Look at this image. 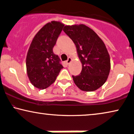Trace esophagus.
I'll return each instance as SVG.
<instances>
[{
  "label": "esophagus",
  "instance_id": "34e87169",
  "mask_svg": "<svg viewBox=\"0 0 134 134\" xmlns=\"http://www.w3.org/2000/svg\"><path fill=\"white\" fill-rule=\"evenodd\" d=\"M71 58L68 57V60L66 61V63L67 65H69V64L71 63Z\"/></svg>",
  "mask_w": 134,
  "mask_h": 134
}]
</instances>
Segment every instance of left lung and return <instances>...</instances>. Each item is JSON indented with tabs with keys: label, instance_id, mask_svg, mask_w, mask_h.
I'll use <instances>...</instances> for the list:
<instances>
[{
	"label": "left lung",
	"instance_id": "8db88e82",
	"mask_svg": "<svg viewBox=\"0 0 134 134\" xmlns=\"http://www.w3.org/2000/svg\"><path fill=\"white\" fill-rule=\"evenodd\" d=\"M65 32L76 45L82 69L72 76L75 84L86 92L94 91L107 81L110 71V58L103 41L84 25L65 26Z\"/></svg>",
	"mask_w": 134,
	"mask_h": 134
}]
</instances>
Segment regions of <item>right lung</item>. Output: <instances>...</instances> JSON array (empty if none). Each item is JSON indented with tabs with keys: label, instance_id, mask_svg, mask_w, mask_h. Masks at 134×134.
<instances>
[{
	"label": "right lung",
	"instance_id": "obj_1",
	"mask_svg": "<svg viewBox=\"0 0 134 134\" xmlns=\"http://www.w3.org/2000/svg\"><path fill=\"white\" fill-rule=\"evenodd\" d=\"M63 23L53 21L40 29L30 45L26 57V69L31 82L44 89L55 82L63 66L53 48L64 27Z\"/></svg>",
	"mask_w": 134,
	"mask_h": 134
}]
</instances>
